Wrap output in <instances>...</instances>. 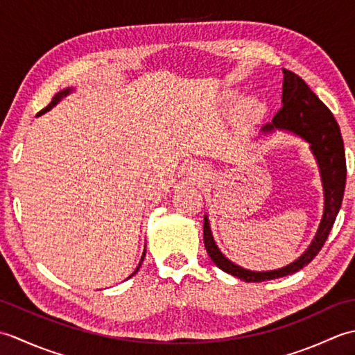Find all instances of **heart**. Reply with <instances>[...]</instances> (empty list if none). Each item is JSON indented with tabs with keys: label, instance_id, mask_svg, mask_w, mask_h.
<instances>
[{
	"label": "heart",
	"instance_id": "obj_1",
	"mask_svg": "<svg viewBox=\"0 0 355 355\" xmlns=\"http://www.w3.org/2000/svg\"><path fill=\"white\" fill-rule=\"evenodd\" d=\"M258 108H259V103L256 102L254 99H248V101H245V102L243 103V110H244L245 112H254Z\"/></svg>",
	"mask_w": 355,
	"mask_h": 355
}]
</instances>
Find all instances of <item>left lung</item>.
Returning <instances> with one entry per match:
<instances>
[{
    "label": "left lung",
    "instance_id": "left-lung-1",
    "mask_svg": "<svg viewBox=\"0 0 355 355\" xmlns=\"http://www.w3.org/2000/svg\"><path fill=\"white\" fill-rule=\"evenodd\" d=\"M275 130L290 131L310 143L311 153L319 164L325 206H323V216L318 233H315L311 245L306 248L305 253L291 262L290 266L270 271L245 270L225 258L215 244L212 232H210L209 218L205 216L202 235H205V245L210 259L214 261L218 268L238 279H243L245 282H263L270 281V279L288 276L308 266L325 244L343 200L346 158L340 126L336 122L333 112L311 92L305 80L299 78L296 73L285 69L282 108L276 112L271 123L262 128L263 132H273Z\"/></svg>",
    "mask_w": 355,
    "mask_h": 355
}]
</instances>
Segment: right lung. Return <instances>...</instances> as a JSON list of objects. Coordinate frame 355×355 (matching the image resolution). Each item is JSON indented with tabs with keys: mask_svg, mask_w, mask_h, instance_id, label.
<instances>
[{
	"mask_svg": "<svg viewBox=\"0 0 355 355\" xmlns=\"http://www.w3.org/2000/svg\"><path fill=\"white\" fill-rule=\"evenodd\" d=\"M71 89H73V88H67V89H64V92H59L55 97H53V101L50 102L49 107H45L42 111H40V114H37V116H41V114H44V112H47L49 110H51V107H55V105H56L59 101H61L62 97H65L67 94H70V93H71ZM143 258H145V252H143V256H141V261H140V263H139V267L135 268V271H134V273H132L131 276H134V275L137 273V271H139V268H140V266H141V262H143Z\"/></svg>",
	"mask_w": 355,
	"mask_h": 355,
	"instance_id": "1",
	"label": "right lung"
}]
</instances>
